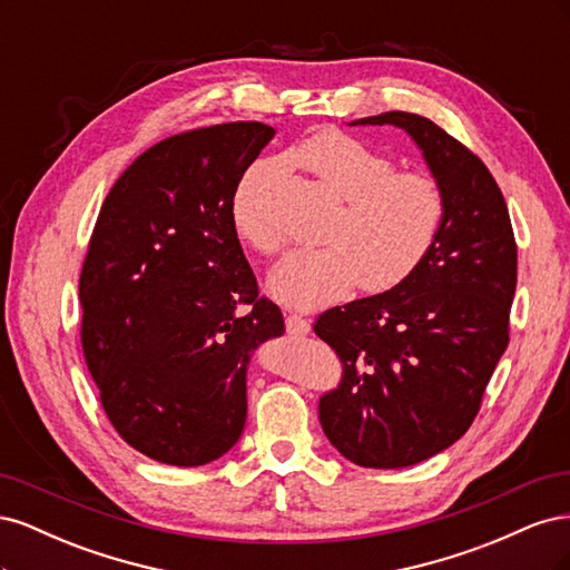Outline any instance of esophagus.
<instances>
[{"mask_svg":"<svg viewBox=\"0 0 570 570\" xmlns=\"http://www.w3.org/2000/svg\"><path fill=\"white\" fill-rule=\"evenodd\" d=\"M285 327H287V335H292V337H304L312 333V323L302 316H295V314L285 318Z\"/></svg>","mask_w":570,"mask_h":570,"instance_id":"34e87169","label":"esophagus"}]
</instances>
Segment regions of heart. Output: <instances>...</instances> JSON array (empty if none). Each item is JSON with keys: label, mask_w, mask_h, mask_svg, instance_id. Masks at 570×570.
Masks as SVG:
<instances>
[{"label": "heart", "mask_w": 570, "mask_h": 570, "mask_svg": "<svg viewBox=\"0 0 570 570\" xmlns=\"http://www.w3.org/2000/svg\"><path fill=\"white\" fill-rule=\"evenodd\" d=\"M302 164L342 199L323 247L295 249L268 275V289L287 306L321 308L347 297L361 281L385 292L416 271L442 230V187L416 170H394L385 154L342 130H323L295 151ZM271 166L254 164L233 197L235 233L258 252H273L281 235L262 212Z\"/></svg>", "instance_id": "1"}]
</instances>
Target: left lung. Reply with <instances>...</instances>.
I'll use <instances>...</instances> for the list:
<instances>
[{"label": "left lung", "instance_id": "1", "mask_svg": "<svg viewBox=\"0 0 570 570\" xmlns=\"http://www.w3.org/2000/svg\"><path fill=\"white\" fill-rule=\"evenodd\" d=\"M350 126H394L423 154L446 214L404 283L318 316L342 385L318 404L325 438L364 469H404L452 446L480 409L507 352L515 239L488 166L419 114L387 111Z\"/></svg>", "mask_w": 570, "mask_h": 570}]
</instances>
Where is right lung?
Masks as SVG:
<instances>
[{
	"mask_svg": "<svg viewBox=\"0 0 570 570\" xmlns=\"http://www.w3.org/2000/svg\"><path fill=\"white\" fill-rule=\"evenodd\" d=\"M275 128L237 120L149 147L107 195L80 273L82 352L111 425L168 465L226 454L247 371L281 337L233 226V197Z\"/></svg>",
	"mask_w": 570,
	"mask_h": 570,
	"instance_id": "1",
	"label": "right lung"
}]
</instances>
